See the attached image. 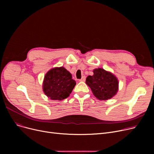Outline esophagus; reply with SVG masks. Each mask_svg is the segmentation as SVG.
<instances>
[{
    "instance_id": "esophagus-1",
    "label": "esophagus",
    "mask_w": 154,
    "mask_h": 154,
    "mask_svg": "<svg viewBox=\"0 0 154 154\" xmlns=\"http://www.w3.org/2000/svg\"><path fill=\"white\" fill-rule=\"evenodd\" d=\"M85 76H83L81 79L79 80V81L80 82H85Z\"/></svg>"
}]
</instances>
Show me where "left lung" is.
I'll return each mask as SVG.
<instances>
[{"label":"left lung","instance_id":"8db88e82","mask_svg":"<svg viewBox=\"0 0 154 154\" xmlns=\"http://www.w3.org/2000/svg\"><path fill=\"white\" fill-rule=\"evenodd\" d=\"M93 72L92 76L87 77L86 84L98 99L106 100L111 99L118 91L119 82L116 77L101 68L94 69Z\"/></svg>","mask_w":154,"mask_h":154}]
</instances>
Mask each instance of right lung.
I'll return each instance as SVG.
<instances>
[{
  "instance_id": "obj_1",
  "label": "right lung",
  "mask_w": 154,
  "mask_h": 154,
  "mask_svg": "<svg viewBox=\"0 0 154 154\" xmlns=\"http://www.w3.org/2000/svg\"><path fill=\"white\" fill-rule=\"evenodd\" d=\"M75 85L76 82L67 69L63 67H55L45 74L43 90L51 99L61 100L68 97Z\"/></svg>"
}]
</instances>
